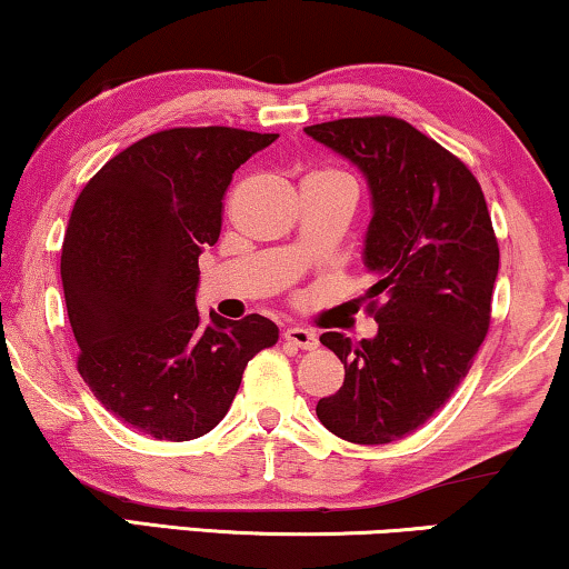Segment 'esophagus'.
<instances>
[{"label": "esophagus", "instance_id": "obj_1", "mask_svg": "<svg viewBox=\"0 0 569 569\" xmlns=\"http://www.w3.org/2000/svg\"><path fill=\"white\" fill-rule=\"evenodd\" d=\"M284 341H287V345L298 347V349H316L318 347L316 331L298 329V326H295V329H287L284 331Z\"/></svg>", "mask_w": 569, "mask_h": 569}]
</instances>
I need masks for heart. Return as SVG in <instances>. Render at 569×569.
Returning <instances> with one entry per match:
<instances>
[{
  "label": "heart",
  "instance_id": "b5f03b06",
  "mask_svg": "<svg viewBox=\"0 0 569 569\" xmlns=\"http://www.w3.org/2000/svg\"><path fill=\"white\" fill-rule=\"evenodd\" d=\"M323 173H333V176H345V173H337V170H323Z\"/></svg>",
  "mask_w": 569,
  "mask_h": 569
}]
</instances>
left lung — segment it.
Returning <instances> with one entry per match:
<instances>
[{
	"instance_id": "obj_1",
	"label": "left lung",
	"mask_w": 569,
	"mask_h": 569,
	"mask_svg": "<svg viewBox=\"0 0 569 569\" xmlns=\"http://www.w3.org/2000/svg\"><path fill=\"white\" fill-rule=\"evenodd\" d=\"M306 134L362 170L376 209L365 240L376 284L365 310L378 333H321L345 362V383L316 415L341 440L386 446L446 407L471 370L492 321L500 246L466 162L411 123L360 116L313 123Z\"/></svg>"
}]
</instances>
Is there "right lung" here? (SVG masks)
I'll return each mask as SVG.
<instances>
[{"label":"right lung","mask_w":569,"mask_h":569,"mask_svg":"<svg viewBox=\"0 0 569 569\" xmlns=\"http://www.w3.org/2000/svg\"><path fill=\"white\" fill-rule=\"evenodd\" d=\"M277 134L176 127L139 139L74 201L61 284L77 370L103 407L154 440L207 435L279 329L199 313V253L222 228L232 173Z\"/></svg>","instance_id":"obj_1"}]
</instances>
